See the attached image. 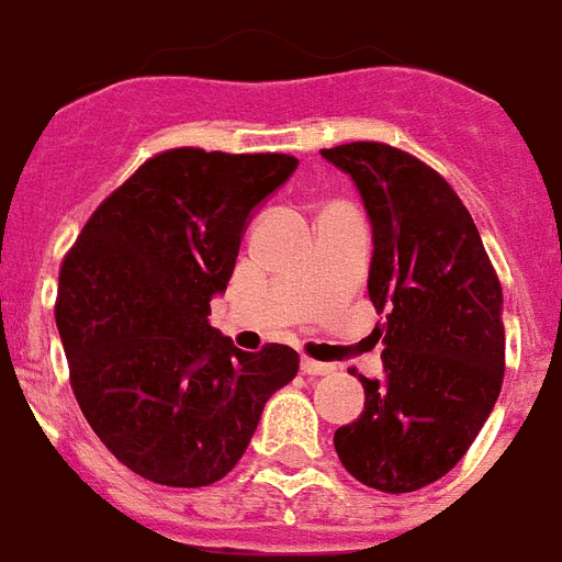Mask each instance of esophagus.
I'll list each match as a JSON object with an SVG mask.
<instances>
[{"instance_id":"esophagus-1","label":"esophagus","mask_w":562,"mask_h":562,"mask_svg":"<svg viewBox=\"0 0 562 562\" xmlns=\"http://www.w3.org/2000/svg\"><path fill=\"white\" fill-rule=\"evenodd\" d=\"M302 371L310 376H325V374H334V366H327V362H316V359L304 357L302 359Z\"/></svg>"}]
</instances>
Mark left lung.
<instances>
[{
  "label": "left lung",
  "instance_id": "8db88e82",
  "mask_svg": "<svg viewBox=\"0 0 562 562\" xmlns=\"http://www.w3.org/2000/svg\"><path fill=\"white\" fill-rule=\"evenodd\" d=\"M353 179L371 220L368 295L385 322L383 380L334 447L357 482L412 493L464 459L505 376L502 284L450 182L380 142L322 150Z\"/></svg>",
  "mask_w": 562,
  "mask_h": 562
}]
</instances>
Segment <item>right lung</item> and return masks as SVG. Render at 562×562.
<instances>
[{
  "instance_id": "obj_1",
  "label": "right lung",
  "mask_w": 562,
  "mask_h": 562,
  "mask_svg": "<svg viewBox=\"0 0 562 562\" xmlns=\"http://www.w3.org/2000/svg\"><path fill=\"white\" fill-rule=\"evenodd\" d=\"M295 168L286 154H156L63 258L54 322L71 392L103 447L147 482H220L299 371L293 348L246 353L209 325L252 211Z\"/></svg>"
}]
</instances>
